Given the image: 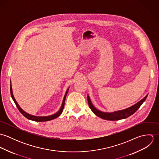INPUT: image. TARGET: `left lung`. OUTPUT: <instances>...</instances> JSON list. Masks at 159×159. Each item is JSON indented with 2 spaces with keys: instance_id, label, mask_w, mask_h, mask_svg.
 <instances>
[{
  "instance_id": "8db88e82",
  "label": "left lung",
  "mask_w": 159,
  "mask_h": 159,
  "mask_svg": "<svg viewBox=\"0 0 159 159\" xmlns=\"http://www.w3.org/2000/svg\"><path fill=\"white\" fill-rule=\"evenodd\" d=\"M148 94H147L143 99H141L140 101H139L138 103H136V104L131 106L130 107H129L127 108H125V109H124L122 110L115 111L110 112V113L103 112V111L97 110L92 103L91 98H90L89 95H88V102L89 108H91L92 112L96 116H97L98 117H99L102 119H105V120H118L120 119H125V118L130 116L133 114L135 113L136 111L139 109L140 106L143 104V103L146 100V99L148 97Z\"/></svg>"
}]
</instances>
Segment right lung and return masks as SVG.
I'll list each match as a JSON object with an SVG mask.
<instances>
[{"label": "right lung", "instance_id": "right-lung-1", "mask_svg": "<svg viewBox=\"0 0 159 159\" xmlns=\"http://www.w3.org/2000/svg\"><path fill=\"white\" fill-rule=\"evenodd\" d=\"M70 88V87H69ZM69 88H68L67 90L66 91V93H65V95L64 97V98H63V100H62V105L61 107V108L60 110L55 114H53L52 115H50V116H34V115H32V114H30L27 113H26L25 111H24L23 110V109L20 107V106L18 105V102H16V100H15V97H14V95L13 94V91H12V86H11V81H10V93H11V98L13 99V100L14 101L15 103L16 104L18 109L19 110V111H20V113L23 114L24 116H25L27 119H29V120H34V121H36V122H44V121H48V120H52V119H54L56 118H57V117H59L61 113H62V111H63V109L64 108V105H65V101H66V96L67 95V93H68V90H69Z\"/></svg>", "mask_w": 159, "mask_h": 159}]
</instances>
